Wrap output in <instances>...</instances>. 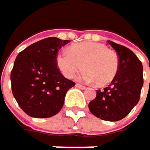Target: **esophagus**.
Segmentation results:
<instances>
[{"label":"esophagus","instance_id":"34e87169","mask_svg":"<svg viewBox=\"0 0 150 150\" xmlns=\"http://www.w3.org/2000/svg\"><path fill=\"white\" fill-rule=\"evenodd\" d=\"M76 87H77V88H81V90H85V88H86L85 86H83V85H81V84H79V83H77V84H76Z\"/></svg>","mask_w":150,"mask_h":150}]
</instances>
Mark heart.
Listing matches in <instances>:
<instances>
[{
	"instance_id": "b5f03b06",
	"label": "heart",
	"mask_w": 150,
	"mask_h": 150,
	"mask_svg": "<svg viewBox=\"0 0 150 150\" xmlns=\"http://www.w3.org/2000/svg\"><path fill=\"white\" fill-rule=\"evenodd\" d=\"M57 65L67 78L86 68L79 79L84 81H95L97 86L110 84L119 71V57L115 51L99 42L85 41L74 44L69 50H63L57 55Z\"/></svg>"
}]
</instances>
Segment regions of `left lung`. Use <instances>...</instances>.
I'll use <instances>...</instances> for the list:
<instances>
[{"mask_svg": "<svg viewBox=\"0 0 150 150\" xmlns=\"http://www.w3.org/2000/svg\"><path fill=\"white\" fill-rule=\"evenodd\" d=\"M108 42L118 54L119 71L109 86L102 91L97 90V96L88 103V109L97 118L118 121L129 115L139 100L143 67L129 49L111 40Z\"/></svg>", "mask_w": 150, "mask_h": 150, "instance_id": "8db88e82", "label": "left lung"}]
</instances>
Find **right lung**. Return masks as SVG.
I'll list each match as a JSON object with an SVG mask.
<instances>
[{
  "label": "right lung",
  "instance_id": "obj_1",
  "mask_svg": "<svg viewBox=\"0 0 150 150\" xmlns=\"http://www.w3.org/2000/svg\"><path fill=\"white\" fill-rule=\"evenodd\" d=\"M69 42L50 37L30 45L18 54L11 69L13 97L21 109L33 118H50L64 104L67 91L75 83L57 66L59 50Z\"/></svg>",
  "mask_w": 150,
  "mask_h": 150
}]
</instances>
